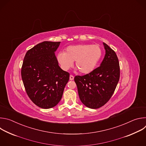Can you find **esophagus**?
<instances>
[{
    "mask_svg": "<svg viewBox=\"0 0 146 146\" xmlns=\"http://www.w3.org/2000/svg\"><path fill=\"white\" fill-rule=\"evenodd\" d=\"M69 79H70V80H74V76H72V75H70Z\"/></svg>",
    "mask_w": 146,
    "mask_h": 146,
    "instance_id": "34e87169",
    "label": "esophagus"
}]
</instances>
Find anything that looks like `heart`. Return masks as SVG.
Listing matches in <instances>:
<instances>
[{
	"mask_svg": "<svg viewBox=\"0 0 146 146\" xmlns=\"http://www.w3.org/2000/svg\"><path fill=\"white\" fill-rule=\"evenodd\" d=\"M102 55V50L96 44L70 46L65 52H59L57 59L64 70H69L75 61V66L82 74L92 72Z\"/></svg>",
	"mask_w": 146,
	"mask_h": 146,
	"instance_id": "b5f03b06",
	"label": "heart"
}]
</instances>
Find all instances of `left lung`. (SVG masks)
<instances>
[{
    "label": "left lung",
    "instance_id": "8db88e82",
    "mask_svg": "<svg viewBox=\"0 0 146 146\" xmlns=\"http://www.w3.org/2000/svg\"><path fill=\"white\" fill-rule=\"evenodd\" d=\"M103 44L106 54L100 66L89 74L74 77L81 102L93 109L103 106L109 100L119 79L117 56L108 44Z\"/></svg>",
    "mask_w": 146,
    "mask_h": 146
}]
</instances>
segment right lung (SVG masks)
Returning <instances> with one entry per match:
<instances>
[{
	"label": "right lung",
	"mask_w": 146,
	"mask_h": 146,
	"mask_svg": "<svg viewBox=\"0 0 146 146\" xmlns=\"http://www.w3.org/2000/svg\"><path fill=\"white\" fill-rule=\"evenodd\" d=\"M60 42L43 41L27 51L21 69L26 92L36 105L47 109L60 100L69 73L58 65L55 52Z\"/></svg>",
	"instance_id": "add662e5"
}]
</instances>
